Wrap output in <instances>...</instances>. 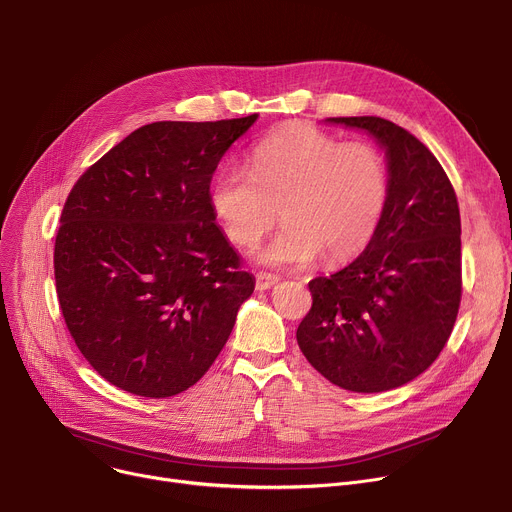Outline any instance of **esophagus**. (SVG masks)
I'll use <instances>...</instances> for the list:
<instances>
[{
    "label": "esophagus",
    "mask_w": 512,
    "mask_h": 512,
    "mask_svg": "<svg viewBox=\"0 0 512 512\" xmlns=\"http://www.w3.org/2000/svg\"><path fill=\"white\" fill-rule=\"evenodd\" d=\"M279 283V277L277 274H270V272H256V289L258 291H266L270 289L272 285Z\"/></svg>",
    "instance_id": "obj_1"
}]
</instances>
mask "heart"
<instances>
[{
  "label": "heart",
  "mask_w": 512,
  "mask_h": 512,
  "mask_svg": "<svg viewBox=\"0 0 512 512\" xmlns=\"http://www.w3.org/2000/svg\"><path fill=\"white\" fill-rule=\"evenodd\" d=\"M387 196V164L373 145L295 125L262 139L250 170L223 166L209 203L235 246L256 244L281 211L285 229L256 258L268 266H305L320 254L328 264L361 254L383 219Z\"/></svg>",
  "instance_id": "obj_1"
}]
</instances>
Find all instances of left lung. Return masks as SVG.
Wrapping results in <instances>:
<instances>
[{"label":"left lung","instance_id":"obj_1","mask_svg":"<svg viewBox=\"0 0 512 512\" xmlns=\"http://www.w3.org/2000/svg\"><path fill=\"white\" fill-rule=\"evenodd\" d=\"M328 123L367 131L385 149L389 196L365 252L309 281L297 342L334 385L377 393L424 373L447 344L461 303L457 194L430 149L379 116Z\"/></svg>","mask_w":512,"mask_h":512}]
</instances>
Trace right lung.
Instances as JSON below:
<instances>
[{"label": "right lung", "instance_id": "1", "mask_svg": "<svg viewBox=\"0 0 512 512\" xmlns=\"http://www.w3.org/2000/svg\"><path fill=\"white\" fill-rule=\"evenodd\" d=\"M256 119L145 125L71 188L55 240L57 297L108 383L170 398L225 346L254 279L215 225L209 186Z\"/></svg>", "mask_w": 512, "mask_h": 512}]
</instances>
